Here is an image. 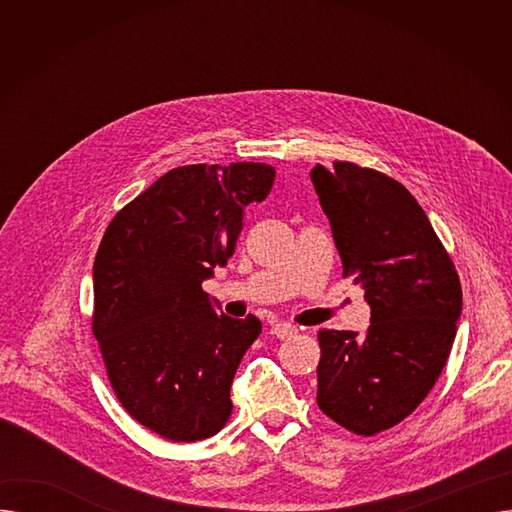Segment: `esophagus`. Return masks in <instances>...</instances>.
<instances>
[{"label": "esophagus", "mask_w": 512, "mask_h": 512, "mask_svg": "<svg viewBox=\"0 0 512 512\" xmlns=\"http://www.w3.org/2000/svg\"><path fill=\"white\" fill-rule=\"evenodd\" d=\"M272 334H274L276 338H280V340L292 338L294 334H297V326L286 324V321H276V324L272 326Z\"/></svg>", "instance_id": "34e87169"}]
</instances>
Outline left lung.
<instances>
[{"label": "left lung", "mask_w": 512, "mask_h": 512, "mask_svg": "<svg viewBox=\"0 0 512 512\" xmlns=\"http://www.w3.org/2000/svg\"><path fill=\"white\" fill-rule=\"evenodd\" d=\"M342 278L365 290V336L319 330L317 407L357 436L409 417L448 361L463 307L454 263L417 199L398 180L353 161L315 164Z\"/></svg>", "instance_id": "8db88e82"}]
</instances>
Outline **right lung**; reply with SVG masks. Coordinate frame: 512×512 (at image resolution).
<instances>
[{
	"instance_id": "1",
	"label": "right lung",
	"mask_w": 512,
	"mask_h": 512,
	"mask_svg": "<svg viewBox=\"0 0 512 512\" xmlns=\"http://www.w3.org/2000/svg\"><path fill=\"white\" fill-rule=\"evenodd\" d=\"M274 176L257 161L174 168L101 238L91 330L120 405L161 438L205 440L230 419L234 373L261 321L215 313L203 280L228 263L245 207Z\"/></svg>"
}]
</instances>
